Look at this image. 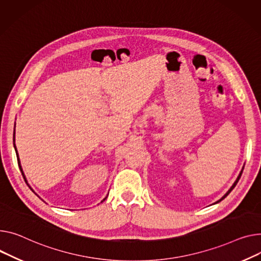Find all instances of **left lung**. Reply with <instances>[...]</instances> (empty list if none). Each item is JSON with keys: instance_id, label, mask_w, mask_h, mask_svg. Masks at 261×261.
<instances>
[{"instance_id": "1", "label": "left lung", "mask_w": 261, "mask_h": 261, "mask_svg": "<svg viewBox=\"0 0 261 261\" xmlns=\"http://www.w3.org/2000/svg\"><path fill=\"white\" fill-rule=\"evenodd\" d=\"M242 171H244V167H242V169H241V171H240V173H239V174H238V176H237V178H236V180H235V181H234V184H233V185H232V187H231V188H230V189H229V190H228V192H227V193H225V194H224V195H223V196H222V197H221V198H220V199H219V200H217V201H216V202H215V203H218V202H219V201H221V200H222V199H224V198H225V197H227V196H228V195H229V194H230V193H231V191H232V190H233V189H234V188H235V186H236V185H237V182H238V180H239V178H240V176H241V174H242Z\"/></svg>"}]
</instances>
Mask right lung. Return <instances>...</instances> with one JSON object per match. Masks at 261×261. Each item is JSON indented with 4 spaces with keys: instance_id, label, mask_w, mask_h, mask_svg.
<instances>
[{
    "instance_id": "add662e5",
    "label": "right lung",
    "mask_w": 261,
    "mask_h": 261,
    "mask_svg": "<svg viewBox=\"0 0 261 261\" xmlns=\"http://www.w3.org/2000/svg\"><path fill=\"white\" fill-rule=\"evenodd\" d=\"M14 128H15V125H14ZM14 134H15V132L13 133V142H14ZM13 146H14V150H15V153H16V159H17V164H19V167H20V170H21V172H22V175H23V177H24V179H25V181H26V184L28 185V187L32 190V188L29 186V184H28V181H27V179H26V176H25V174H24V171H23V169H22V166H21V162H20V158H19V153H17V150H16V147H15V144H13ZM33 191V190H32ZM34 192V191H33ZM107 197H105L103 198L102 200H101V202L105 200Z\"/></svg>"
}]
</instances>
